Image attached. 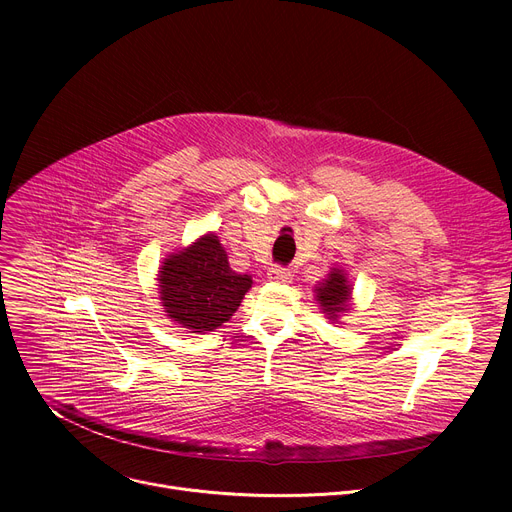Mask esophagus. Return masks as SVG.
<instances>
[{
    "instance_id": "34e87169",
    "label": "esophagus",
    "mask_w": 512,
    "mask_h": 512,
    "mask_svg": "<svg viewBox=\"0 0 512 512\" xmlns=\"http://www.w3.org/2000/svg\"><path fill=\"white\" fill-rule=\"evenodd\" d=\"M267 275H269L271 281H277V283H289L291 281V271L287 267H281V265L269 267Z\"/></svg>"
}]
</instances>
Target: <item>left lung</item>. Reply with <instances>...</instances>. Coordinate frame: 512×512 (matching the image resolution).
Instances as JSON below:
<instances>
[{
  "mask_svg": "<svg viewBox=\"0 0 512 512\" xmlns=\"http://www.w3.org/2000/svg\"><path fill=\"white\" fill-rule=\"evenodd\" d=\"M316 291L318 302L322 304L324 312H328L330 318H336V312H342L350 298V287L346 285V277L338 269H334Z\"/></svg>",
  "mask_w": 512,
  "mask_h": 512,
  "instance_id": "left-lung-1",
  "label": "left lung"
}]
</instances>
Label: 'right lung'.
I'll return each mask as SVG.
<instances>
[{"instance_id":"obj_1","label":"right lung","mask_w":512,"mask_h":512,"mask_svg":"<svg viewBox=\"0 0 512 512\" xmlns=\"http://www.w3.org/2000/svg\"><path fill=\"white\" fill-rule=\"evenodd\" d=\"M253 279L229 267L227 253L214 235L166 259L160 294L168 316L182 328L210 332L229 322Z\"/></svg>"}]
</instances>
